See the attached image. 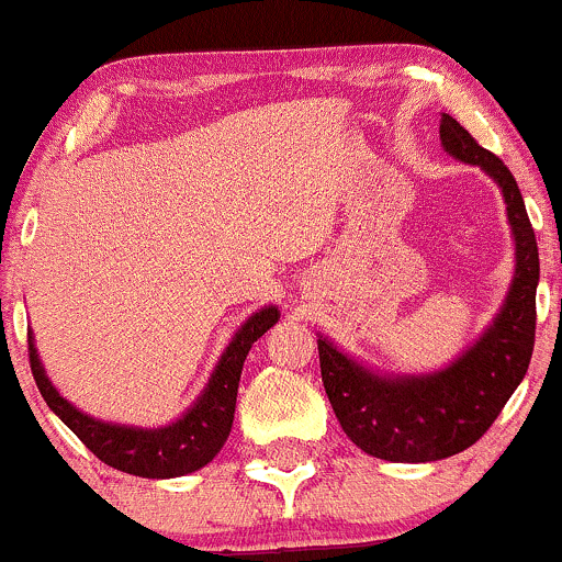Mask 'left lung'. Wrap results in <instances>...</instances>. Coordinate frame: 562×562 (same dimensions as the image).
Segmentation results:
<instances>
[{
  "instance_id": "8db88e82",
  "label": "left lung",
  "mask_w": 562,
  "mask_h": 562,
  "mask_svg": "<svg viewBox=\"0 0 562 562\" xmlns=\"http://www.w3.org/2000/svg\"><path fill=\"white\" fill-rule=\"evenodd\" d=\"M441 143L457 159L490 172L503 189L517 240V273L493 327L441 373L381 379L319 338L324 392L340 427L362 452L392 462L443 460L476 443L528 373L536 344L539 246L517 181L447 113Z\"/></svg>"
}]
</instances>
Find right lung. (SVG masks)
I'll use <instances>...</instances> for the list:
<instances>
[{
	"mask_svg": "<svg viewBox=\"0 0 562 562\" xmlns=\"http://www.w3.org/2000/svg\"><path fill=\"white\" fill-rule=\"evenodd\" d=\"M276 322H279V308L270 305L243 324L218 360L216 373L211 375V384L205 386L194 408L183 414L176 425L159 427V430L108 425V422L91 419L89 414H80L78 408L69 406L54 390V384L45 379L32 338H29V368H32L40 395L45 397L50 411L105 465L143 479H172L207 465L224 447L229 430H233L243 362H246L254 340L262 338Z\"/></svg>",
	"mask_w": 562,
	"mask_h": 562,
	"instance_id": "1",
	"label": "right lung"
}]
</instances>
